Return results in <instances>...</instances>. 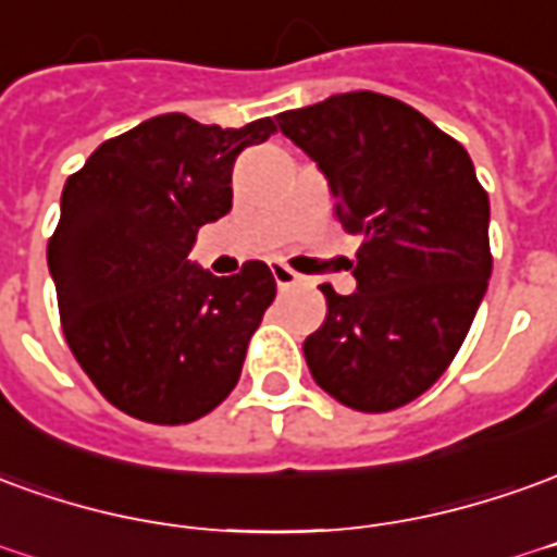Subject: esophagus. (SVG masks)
<instances>
[{
	"instance_id": "34e87169",
	"label": "esophagus",
	"mask_w": 557,
	"mask_h": 557,
	"mask_svg": "<svg viewBox=\"0 0 557 557\" xmlns=\"http://www.w3.org/2000/svg\"><path fill=\"white\" fill-rule=\"evenodd\" d=\"M271 274H274V280H277V289L286 292L292 289V286H298V283H305V277L301 274H295L289 265H283V262H274L271 265Z\"/></svg>"
}]
</instances>
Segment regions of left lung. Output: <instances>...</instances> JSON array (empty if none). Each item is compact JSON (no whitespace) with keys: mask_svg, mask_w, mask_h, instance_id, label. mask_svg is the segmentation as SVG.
Masks as SVG:
<instances>
[{"mask_svg":"<svg viewBox=\"0 0 557 557\" xmlns=\"http://www.w3.org/2000/svg\"><path fill=\"white\" fill-rule=\"evenodd\" d=\"M280 132L329 177L334 216L361 235L356 292L329 301L305 341L307 368L334 400L388 413L441 380L488 277V193L468 150L425 114L359 89L277 114Z\"/></svg>","mask_w":557,"mask_h":557,"instance_id":"left-lung-1","label":"left lung"}]
</instances>
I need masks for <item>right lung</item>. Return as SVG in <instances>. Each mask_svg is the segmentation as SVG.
<instances>
[{
    "mask_svg": "<svg viewBox=\"0 0 557 557\" xmlns=\"http://www.w3.org/2000/svg\"><path fill=\"white\" fill-rule=\"evenodd\" d=\"M277 132L159 114L108 138L62 189L48 240L62 334L116 410L186 425L235 388L252 332L277 295L265 262L213 277L186 256L198 228L232 211L244 147Z\"/></svg>",
    "mask_w": 557,
    "mask_h": 557,
    "instance_id": "1",
    "label": "right lung"
}]
</instances>
